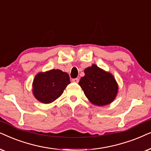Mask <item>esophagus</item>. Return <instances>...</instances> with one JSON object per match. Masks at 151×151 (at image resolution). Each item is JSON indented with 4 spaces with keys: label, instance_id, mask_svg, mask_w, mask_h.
Returning a JSON list of instances; mask_svg holds the SVG:
<instances>
[{
    "label": "esophagus",
    "instance_id": "34e87169",
    "mask_svg": "<svg viewBox=\"0 0 151 151\" xmlns=\"http://www.w3.org/2000/svg\"><path fill=\"white\" fill-rule=\"evenodd\" d=\"M72 81L74 82V83H79V79H78V78H75V79H72Z\"/></svg>",
    "mask_w": 151,
    "mask_h": 151
}]
</instances>
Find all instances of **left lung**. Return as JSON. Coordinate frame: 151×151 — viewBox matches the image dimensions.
Here are the masks:
<instances>
[{"label": "left lung", "instance_id": "obj_1", "mask_svg": "<svg viewBox=\"0 0 151 151\" xmlns=\"http://www.w3.org/2000/svg\"><path fill=\"white\" fill-rule=\"evenodd\" d=\"M84 73L85 76L81 78L79 85L86 97L94 105L99 106L111 103L118 91L113 76L96 65L86 68Z\"/></svg>", "mask_w": 151, "mask_h": 151}]
</instances>
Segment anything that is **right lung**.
Here are the masks:
<instances>
[{
	"label": "right lung",
	"mask_w": 151,
	"mask_h": 151,
	"mask_svg": "<svg viewBox=\"0 0 151 151\" xmlns=\"http://www.w3.org/2000/svg\"><path fill=\"white\" fill-rule=\"evenodd\" d=\"M69 83L70 81L68 73L60 70H51L36 75L32 91L39 101L49 104L59 98Z\"/></svg>",
	"instance_id": "obj_1"
}]
</instances>
